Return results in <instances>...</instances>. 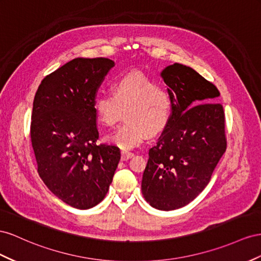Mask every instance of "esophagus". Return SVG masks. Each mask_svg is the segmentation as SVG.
<instances>
[{"instance_id": "obj_1", "label": "esophagus", "mask_w": 261, "mask_h": 261, "mask_svg": "<svg viewBox=\"0 0 261 261\" xmlns=\"http://www.w3.org/2000/svg\"><path fill=\"white\" fill-rule=\"evenodd\" d=\"M134 157V153L133 152H127V151H123L122 152V160L123 161H125V160H128V159H130V158H133Z\"/></svg>"}]
</instances>
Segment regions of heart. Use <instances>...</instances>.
Segmentation results:
<instances>
[{
  "instance_id": "heart-1",
  "label": "heart",
  "mask_w": 261,
  "mask_h": 261,
  "mask_svg": "<svg viewBox=\"0 0 261 261\" xmlns=\"http://www.w3.org/2000/svg\"><path fill=\"white\" fill-rule=\"evenodd\" d=\"M113 94L100 92L94 97L95 114L103 125L115 126L123 117L126 122L107 137L109 143L129 150L142 144L146 134L156 135L170 121L172 103L170 94L149 76L130 71L117 78Z\"/></svg>"
}]
</instances>
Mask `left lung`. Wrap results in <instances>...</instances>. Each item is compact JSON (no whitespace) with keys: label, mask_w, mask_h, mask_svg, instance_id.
Masks as SVG:
<instances>
[{"label":"left lung","mask_w":261,"mask_h":261,"mask_svg":"<svg viewBox=\"0 0 261 261\" xmlns=\"http://www.w3.org/2000/svg\"><path fill=\"white\" fill-rule=\"evenodd\" d=\"M161 78L169 87L172 113L149 149L142 192L150 205L172 211L198 196L226 150L225 114L220 91L192 68L168 66Z\"/></svg>","instance_id":"left-lung-1"}]
</instances>
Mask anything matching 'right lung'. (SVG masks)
Listing matches in <instances>:
<instances>
[{"instance_id":"add662e5","label":"right lung","mask_w":261,"mask_h":261,"mask_svg":"<svg viewBox=\"0 0 261 261\" xmlns=\"http://www.w3.org/2000/svg\"><path fill=\"white\" fill-rule=\"evenodd\" d=\"M114 66L108 58H75L45 76L35 94L31 139L39 177L75 208H91L105 198L121 159L118 147L96 144L93 108Z\"/></svg>"}]
</instances>
